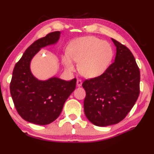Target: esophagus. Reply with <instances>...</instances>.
<instances>
[{
  "label": "esophagus",
  "instance_id": "obj_1",
  "mask_svg": "<svg viewBox=\"0 0 154 154\" xmlns=\"http://www.w3.org/2000/svg\"><path fill=\"white\" fill-rule=\"evenodd\" d=\"M82 84V81L81 79H77V86H81Z\"/></svg>",
  "mask_w": 154,
  "mask_h": 154
}]
</instances>
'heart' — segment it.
Instances as JSON below:
<instances>
[{"mask_svg": "<svg viewBox=\"0 0 154 154\" xmlns=\"http://www.w3.org/2000/svg\"><path fill=\"white\" fill-rule=\"evenodd\" d=\"M114 56L112 45L94 36L80 37L73 40L68 52L63 56L62 61L69 72L75 70V61L79 63V70L84 77H98L105 72Z\"/></svg>", "mask_w": 154, "mask_h": 154, "instance_id": "heart-1", "label": "heart"}]
</instances>
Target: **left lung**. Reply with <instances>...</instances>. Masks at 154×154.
I'll return each mask as SVG.
<instances>
[{"mask_svg":"<svg viewBox=\"0 0 154 154\" xmlns=\"http://www.w3.org/2000/svg\"><path fill=\"white\" fill-rule=\"evenodd\" d=\"M112 40L116 47L114 62L103 74L82 84L86 91L84 113L97 126H107L122 121L140 94V69L133 54L124 45Z\"/></svg>","mask_w":154,"mask_h":154,"instance_id":"1","label":"left lung"}]
</instances>
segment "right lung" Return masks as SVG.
I'll return each mask as SVG.
<instances>
[{
	"label": "right lung",
	"instance_id": "obj_1",
	"mask_svg": "<svg viewBox=\"0 0 154 154\" xmlns=\"http://www.w3.org/2000/svg\"><path fill=\"white\" fill-rule=\"evenodd\" d=\"M60 33L51 32L35 41L13 70L10 88L14 107L21 118L35 124L47 125L55 121L76 87V78L68 82L57 77L40 81L30 70L32 58L42 47L55 44Z\"/></svg>",
	"mask_w": 154,
	"mask_h": 154
}]
</instances>
